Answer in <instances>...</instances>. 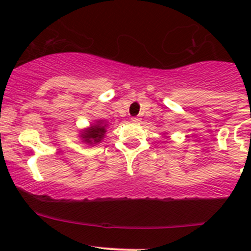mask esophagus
I'll list each match as a JSON object with an SVG mask.
<instances>
[{
  "instance_id": "obj_1",
  "label": "esophagus",
  "mask_w": 251,
  "mask_h": 251,
  "mask_svg": "<svg viewBox=\"0 0 251 251\" xmlns=\"http://www.w3.org/2000/svg\"><path fill=\"white\" fill-rule=\"evenodd\" d=\"M131 121H132V123H136V124H137V123H140L141 119L138 118V116H133V118H131Z\"/></svg>"
}]
</instances>
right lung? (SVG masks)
<instances>
[{"label": "right lung", "instance_id": "add662e5", "mask_svg": "<svg viewBox=\"0 0 251 251\" xmlns=\"http://www.w3.org/2000/svg\"><path fill=\"white\" fill-rule=\"evenodd\" d=\"M104 133L105 125H102L100 123L97 124V125H93L92 127L88 128L87 131L82 133L83 142H86V143H98L104 137Z\"/></svg>", "mask_w": 251, "mask_h": 251}]
</instances>
